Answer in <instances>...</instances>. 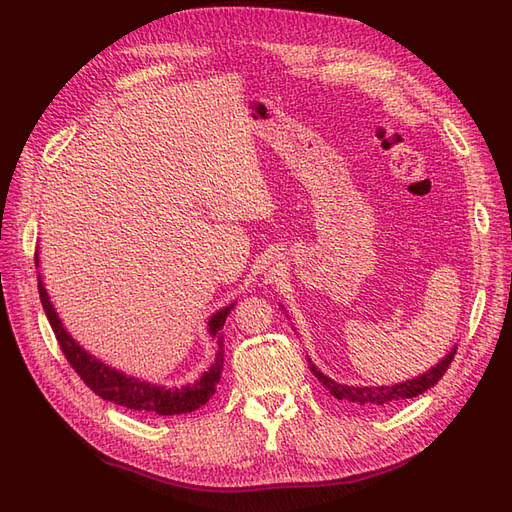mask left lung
Wrapping results in <instances>:
<instances>
[{
    "instance_id": "8db88e82",
    "label": "left lung",
    "mask_w": 512,
    "mask_h": 512,
    "mask_svg": "<svg viewBox=\"0 0 512 512\" xmlns=\"http://www.w3.org/2000/svg\"><path fill=\"white\" fill-rule=\"evenodd\" d=\"M455 354H457V346L448 352L436 367L425 371V374L416 376L412 380H406V382L393 384V386H348V384H339V382L331 380L329 376H324L312 361H309V369H312V374L322 382L324 389H327L333 397L342 399V401H352V404H359V406L382 408V406L397 404V401L412 399L416 395L425 393L427 389H431L433 384H438V380L446 374L448 365L453 363Z\"/></svg>"
}]
</instances>
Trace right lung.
<instances>
[{
  "label": "right lung",
  "instance_id": "right-lung-1",
  "mask_svg": "<svg viewBox=\"0 0 512 512\" xmlns=\"http://www.w3.org/2000/svg\"><path fill=\"white\" fill-rule=\"evenodd\" d=\"M36 267H38V256H36ZM38 292H40L44 314L51 322L61 352L66 354L68 363L72 365L76 374L81 376V380L104 401H111V404L143 412V414L170 416V414H185V412L198 410L200 406L207 404V401L213 397L215 389H218L222 367H224L222 329L235 303L226 305L224 309H220V312H215L209 318V324H207L209 333L211 337H218V346H220L218 354H215V363L209 367V371H205V374L200 376V380H196L194 384H185L181 389H166V386H156V384H149V382L121 374V371L108 367L106 363L98 361L96 356H91L87 350H83L74 342L72 335L64 329V324H61L49 294H46L40 275H38Z\"/></svg>",
  "mask_w": 512,
  "mask_h": 512
}]
</instances>
